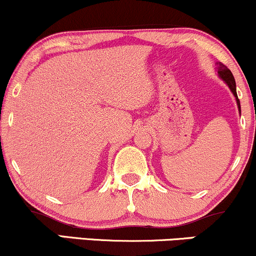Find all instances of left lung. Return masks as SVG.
Listing matches in <instances>:
<instances>
[{
    "mask_svg": "<svg viewBox=\"0 0 256 256\" xmlns=\"http://www.w3.org/2000/svg\"><path fill=\"white\" fill-rule=\"evenodd\" d=\"M216 70H218V76H219V77L225 82L226 85H228V88H230L231 92L234 94V98H236L237 107H238V110H240V104L238 98H237L236 82H234V76H232V73H231L230 70H228V67H226L225 64H222V62H216Z\"/></svg>",
    "mask_w": 256,
    "mask_h": 256,
    "instance_id": "obj_1",
    "label": "left lung"
}]
</instances>
